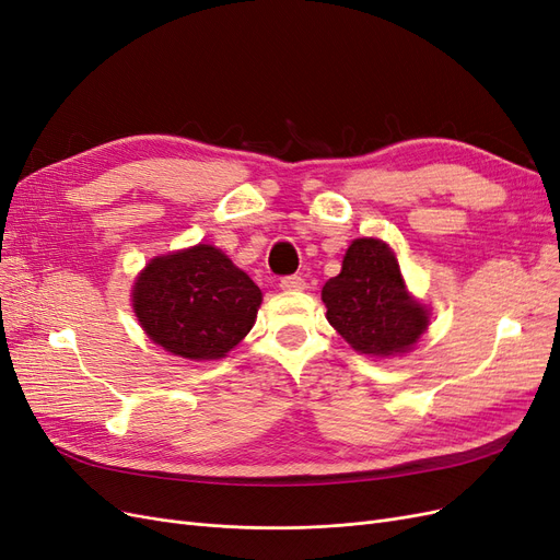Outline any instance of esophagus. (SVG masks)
Instances as JSON below:
<instances>
[{"label": "esophagus", "instance_id": "34e87169", "mask_svg": "<svg viewBox=\"0 0 560 560\" xmlns=\"http://www.w3.org/2000/svg\"><path fill=\"white\" fill-rule=\"evenodd\" d=\"M280 287L287 292H299V290H306V280L301 276H284L280 278Z\"/></svg>", "mask_w": 560, "mask_h": 560}]
</instances>
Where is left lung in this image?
<instances>
[{"instance_id": "8db88e82", "label": "left lung", "mask_w": 560, "mask_h": 560, "mask_svg": "<svg viewBox=\"0 0 560 560\" xmlns=\"http://www.w3.org/2000/svg\"><path fill=\"white\" fill-rule=\"evenodd\" d=\"M329 325L362 354L409 350L428 329V311L406 294L399 264L376 238L352 241L343 268L322 287Z\"/></svg>"}]
</instances>
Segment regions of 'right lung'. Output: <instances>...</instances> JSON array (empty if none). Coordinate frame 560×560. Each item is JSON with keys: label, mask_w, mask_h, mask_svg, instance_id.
<instances>
[{"label": "right lung", "mask_w": 560, "mask_h": 560, "mask_svg": "<svg viewBox=\"0 0 560 560\" xmlns=\"http://www.w3.org/2000/svg\"><path fill=\"white\" fill-rule=\"evenodd\" d=\"M261 290L212 245L149 261L132 308L151 341L186 360H219L252 329Z\"/></svg>", "instance_id": "obj_1"}]
</instances>
